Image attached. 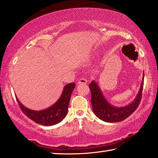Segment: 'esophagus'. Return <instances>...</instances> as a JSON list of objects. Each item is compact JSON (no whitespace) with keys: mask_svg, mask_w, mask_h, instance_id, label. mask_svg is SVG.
<instances>
[{"mask_svg":"<svg viewBox=\"0 0 158 158\" xmlns=\"http://www.w3.org/2000/svg\"><path fill=\"white\" fill-rule=\"evenodd\" d=\"M88 83V81H87V79L85 78H81L79 79V82H78L79 84H81V83Z\"/></svg>","mask_w":158,"mask_h":158,"instance_id":"esophagus-1","label":"esophagus"}]
</instances>
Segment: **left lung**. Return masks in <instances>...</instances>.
Here are the masks:
<instances>
[{
    "instance_id": "obj_1",
    "label": "left lung",
    "mask_w": 158,
    "mask_h": 158,
    "mask_svg": "<svg viewBox=\"0 0 158 158\" xmlns=\"http://www.w3.org/2000/svg\"><path fill=\"white\" fill-rule=\"evenodd\" d=\"M144 83V73L143 81L140 85L138 94L135 100L128 105L122 107L114 106L107 101L105 97L96 82L92 81L89 84V89L92 93L91 102L93 112L99 119L106 122H119L126 119L135 111L141 100L142 91Z\"/></svg>"
}]
</instances>
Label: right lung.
Masks as SVG:
<instances>
[{"mask_svg": "<svg viewBox=\"0 0 158 158\" xmlns=\"http://www.w3.org/2000/svg\"><path fill=\"white\" fill-rule=\"evenodd\" d=\"M75 88V83L64 86L60 98L49 108L41 110H31L23 106L16 97L20 109L30 119L38 124L49 126L60 123L68 113V107L72 92Z\"/></svg>", "mask_w": 158, "mask_h": 158, "instance_id": "add662e5", "label": "right lung"}]
</instances>
